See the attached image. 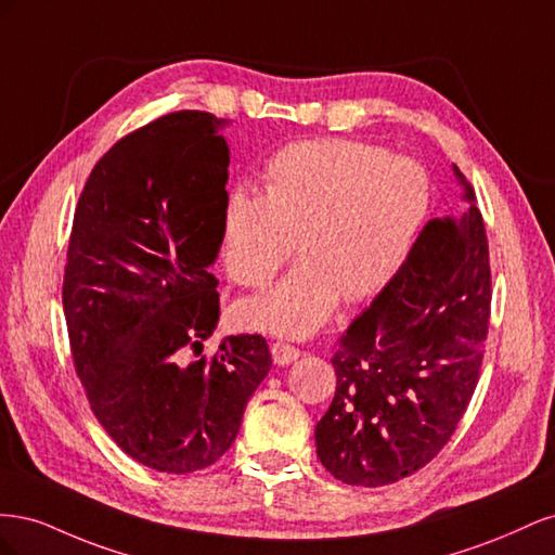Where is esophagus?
I'll use <instances>...</instances> for the list:
<instances>
[{
  "mask_svg": "<svg viewBox=\"0 0 555 555\" xmlns=\"http://www.w3.org/2000/svg\"><path fill=\"white\" fill-rule=\"evenodd\" d=\"M271 354H273V361L278 365H289V363H294L300 357V351L294 345H289V343L278 340V343L271 345Z\"/></svg>",
  "mask_w": 555,
  "mask_h": 555,
  "instance_id": "obj_1",
  "label": "esophagus"
}]
</instances>
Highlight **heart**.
Here are the masks:
<instances>
[{
	"label": "heart",
	"mask_w": 555,
	"mask_h": 555,
	"mask_svg": "<svg viewBox=\"0 0 555 555\" xmlns=\"http://www.w3.org/2000/svg\"><path fill=\"white\" fill-rule=\"evenodd\" d=\"M263 188L266 196L229 192L222 255L233 282L259 289L298 241L304 259L273 289L236 306L243 326L289 338L317 331L343 296L377 294L405 261L430 204L416 162L345 139L282 147L266 164Z\"/></svg>",
	"instance_id": "obj_1"
}]
</instances>
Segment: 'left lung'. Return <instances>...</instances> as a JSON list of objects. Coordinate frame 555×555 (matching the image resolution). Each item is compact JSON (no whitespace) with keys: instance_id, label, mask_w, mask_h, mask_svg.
I'll return each mask as SVG.
<instances>
[{"instance_id":"8db88e82","label":"left lung","mask_w":555,"mask_h":555,"mask_svg":"<svg viewBox=\"0 0 555 555\" xmlns=\"http://www.w3.org/2000/svg\"><path fill=\"white\" fill-rule=\"evenodd\" d=\"M430 220L391 282L340 335L317 456L351 486L393 483L438 456L477 389L491 317L489 241L475 192Z\"/></svg>"}]
</instances>
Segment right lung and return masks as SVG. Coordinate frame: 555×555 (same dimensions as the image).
<instances>
[{
    "instance_id": "1",
    "label": "right lung",
    "mask_w": 555,
    "mask_h": 555,
    "mask_svg": "<svg viewBox=\"0 0 555 555\" xmlns=\"http://www.w3.org/2000/svg\"><path fill=\"white\" fill-rule=\"evenodd\" d=\"M224 125L178 111L117 141L80 192L66 251L62 304L90 408L127 456L169 475L222 456L273 363L257 333L190 361L220 319Z\"/></svg>"
}]
</instances>
